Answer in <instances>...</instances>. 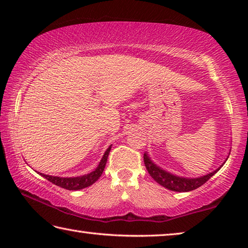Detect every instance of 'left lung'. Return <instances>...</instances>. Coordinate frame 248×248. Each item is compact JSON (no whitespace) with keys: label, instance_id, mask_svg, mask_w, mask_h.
Returning a JSON list of instances; mask_svg holds the SVG:
<instances>
[{"label":"left lung","instance_id":"8db88e82","mask_svg":"<svg viewBox=\"0 0 248 248\" xmlns=\"http://www.w3.org/2000/svg\"><path fill=\"white\" fill-rule=\"evenodd\" d=\"M143 161H144V165L148 170L149 174L151 175L155 182L158 183L161 186L167 188V189L173 190V191H178V192H186V191H191L195 190L197 188H199L200 186H202L204 183H207L208 180L215 175L217 170L220 169H217V170L212 171L205 176H202V177H198V178H184V177H178V176L171 175L167 171L163 170L162 169H159L158 166H156L154 163L151 161L150 157L148 156V154L144 153L143 155Z\"/></svg>","mask_w":248,"mask_h":248}]
</instances>
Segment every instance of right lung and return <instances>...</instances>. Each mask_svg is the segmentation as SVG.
I'll return each mask as SVG.
<instances>
[{
  "mask_svg": "<svg viewBox=\"0 0 248 248\" xmlns=\"http://www.w3.org/2000/svg\"><path fill=\"white\" fill-rule=\"evenodd\" d=\"M110 149L111 146H109L106 152H105L102 161H100L99 165L97 166V169L87 175L79 176V177H70V178L57 177V176H49V175H44V174H40V175L44 176L46 179H48L50 183L57 185V186L61 188H64V189H68V190L83 189V188H86L91 186V185H93L96 180L102 176L105 166H106L107 158H108L109 152H110Z\"/></svg>",
  "mask_w": 248,
  "mask_h": 248,
  "instance_id": "right-lung-1",
  "label": "right lung"
}]
</instances>
